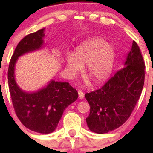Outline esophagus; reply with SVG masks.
<instances>
[{"instance_id":"esophagus-1","label":"esophagus","mask_w":153,"mask_h":153,"mask_svg":"<svg viewBox=\"0 0 153 153\" xmlns=\"http://www.w3.org/2000/svg\"><path fill=\"white\" fill-rule=\"evenodd\" d=\"M78 97H79V99H83V98H84V94H83V92H82V91H78Z\"/></svg>"}]
</instances>
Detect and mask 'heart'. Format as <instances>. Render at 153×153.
<instances>
[{
  "mask_svg": "<svg viewBox=\"0 0 153 153\" xmlns=\"http://www.w3.org/2000/svg\"><path fill=\"white\" fill-rule=\"evenodd\" d=\"M114 50L101 38L88 39L79 45L74 56L66 58L67 67L72 75H76L85 66V73L95 83L104 81L111 73L114 64Z\"/></svg>",
  "mask_w": 153,
  "mask_h": 153,
  "instance_id": "b5f03b06",
  "label": "heart"
}]
</instances>
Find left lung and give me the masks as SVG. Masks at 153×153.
Returning <instances> with one entry per match:
<instances>
[{
    "mask_svg": "<svg viewBox=\"0 0 153 153\" xmlns=\"http://www.w3.org/2000/svg\"><path fill=\"white\" fill-rule=\"evenodd\" d=\"M124 65L103 87L85 94L91 108L86 122L91 131L105 134L114 130L134 110L143 91L145 73L143 57L134 41Z\"/></svg>",
    "mask_w": 153,
    "mask_h": 153,
    "instance_id": "8db88e82",
    "label": "left lung"
}]
</instances>
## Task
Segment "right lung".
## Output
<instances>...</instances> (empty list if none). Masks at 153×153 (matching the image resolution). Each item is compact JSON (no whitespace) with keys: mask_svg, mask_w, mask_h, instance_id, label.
Here are the masks:
<instances>
[{"mask_svg":"<svg viewBox=\"0 0 153 153\" xmlns=\"http://www.w3.org/2000/svg\"><path fill=\"white\" fill-rule=\"evenodd\" d=\"M44 37L45 29H42L28 34L19 42L10 61L8 81L13 108L21 122L31 131L50 134L57 128L65 109L78 99V91L69 82L52 80L46 87L28 93L17 85L14 75L19 57L41 49Z\"/></svg>","mask_w":153,"mask_h":153,"instance_id":"1","label":"right lung"}]
</instances>
